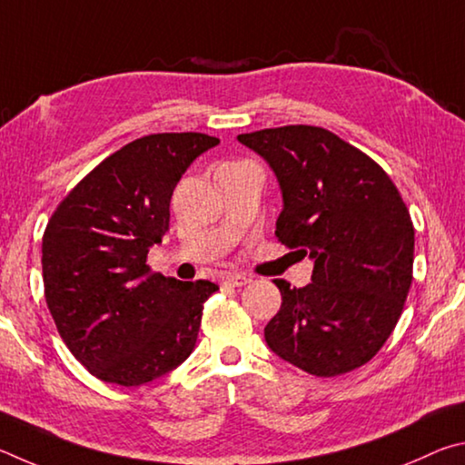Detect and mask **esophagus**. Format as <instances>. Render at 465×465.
<instances>
[{
  "label": "esophagus",
  "instance_id": "34e87169",
  "mask_svg": "<svg viewBox=\"0 0 465 465\" xmlns=\"http://www.w3.org/2000/svg\"><path fill=\"white\" fill-rule=\"evenodd\" d=\"M249 282H251V278H247V275H242V273H228L223 278L224 286H231V288H242V286H247Z\"/></svg>",
  "mask_w": 465,
  "mask_h": 465
}]
</instances>
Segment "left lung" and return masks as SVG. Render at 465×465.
Segmentation results:
<instances>
[{"label": "left lung", "instance_id": "left-lung-1", "mask_svg": "<svg viewBox=\"0 0 465 465\" xmlns=\"http://www.w3.org/2000/svg\"><path fill=\"white\" fill-rule=\"evenodd\" d=\"M278 177L282 245L314 262L312 282L282 292L267 322L272 351L312 376L361 368L392 335L412 282L414 226L388 173L319 126L239 134Z\"/></svg>", "mask_w": 465, "mask_h": 465}]
</instances>
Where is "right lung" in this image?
<instances>
[{
    "label": "right lung",
    "instance_id": "obj_1",
    "mask_svg": "<svg viewBox=\"0 0 465 465\" xmlns=\"http://www.w3.org/2000/svg\"><path fill=\"white\" fill-rule=\"evenodd\" d=\"M220 141L149 134L122 146L73 187L43 237L45 298L59 335L89 373L143 386L183 363L198 339L208 280L151 273L169 202L187 167Z\"/></svg>",
    "mask_w": 465,
    "mask_h": 465
}]
</instances>
